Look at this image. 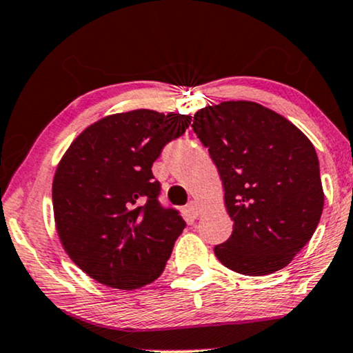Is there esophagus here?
<instances>
[{
    "mask_svg": "<svg viewBox=\"0 0 353 353\" xmlns=\"http://www.w3.org/2000/svg\"><path fill=\"white\" fill-rule=\"evenodd\" d=\"M189 212V215L190 217H197L199 215V205H197V202H194V201H190L189 203H188V209H185Z\"/></svg>",
    "mask_w": 353,
    "mask_h": 353,
    "instance_id": "obj_1",
    "label": "esophagus"
}]
</instances>
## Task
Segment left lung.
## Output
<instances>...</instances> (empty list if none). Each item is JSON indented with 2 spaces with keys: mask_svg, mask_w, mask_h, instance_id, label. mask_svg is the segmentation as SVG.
Returning a JSON list of instances; mask_svg holds the SVG:
<instances>
[{
  "mask_svg": "<svg viewBox=\"0 0 353 353\" xmlns=\"http://www.w3.org/2000/svg\"><path fill=\"white\" fill-rule=\"evenodd\" d=\"M192 128L217 165L233 220L215 256L246 276L290 265L324 209L319 159L307 136L273 110L241 100L199 110Z\"/></svg>",
  "mask_w": 353,
  "mask_h": 353,
  "instance_id": "left-lung-1",
  "label": "left lung"
}]
</instances>
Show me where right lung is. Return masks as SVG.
<instances>
[{
  "instance_id": "right-lung-1",
  "label": "right lung",
  "mask_w": 353,
  "mask_h": 353,
  "mask_svg": "<svg viewBox=\"0 0 353 353\" xmlns=\"http://www.w3.org/2000/svg\"><path fill=\"white\" fill-rule=\"evenodd\" d=\"M192 118L154 110L110 114L70 144L52 182L54 219L70 260L114 290L158 279L185 222L158 201L152 163Z\"/></svg>"
}]
</instances>
